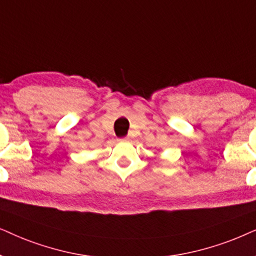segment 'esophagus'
<instances>
[{"label": "esophagus", "mask_w": 256, "mask_h": 256, "mask_svg": "<svg viewBox=\"0 0 256 256\" xmlns=\"http://www.w3.org/2000/svg\"><path fill=\"white\" fill-rule=\"evenodd\" d=\"M128 139H130V137H128H128H124V138H122V140H128Z\"/></svg>", "instance_id": "esophagus-1"}]
</instances>
